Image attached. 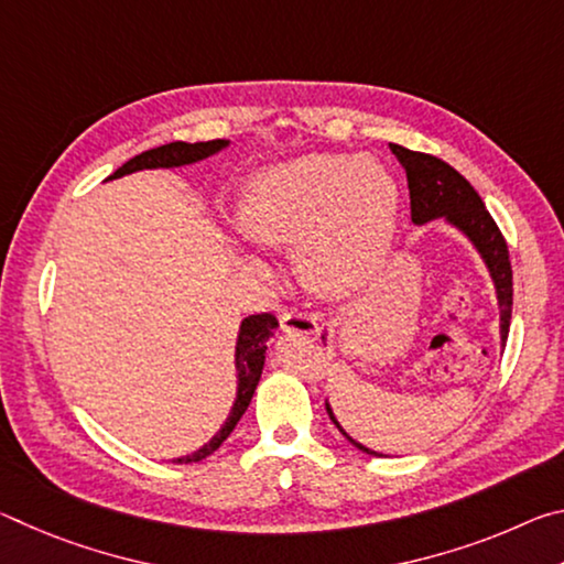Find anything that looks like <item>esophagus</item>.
<instances>
[{
	"label": "esophagus",
	"instance_id": "1",
	"mask_svg": "<svg viewBox=\"0 0 564 564\" xmlns=\"http://www.w3.org/2000/svg\"><path fill=\"white\" fill-rule=\"evenodd\" d=\"M281 328L285 333H303V336H313L318 330V321L311 313H303L299 308H289L281 316Z\"/></svg>",
	"mask_w": 564,
	"mask_h": 564
}]
</instances>
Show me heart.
I'll list each match as a JSON object with an SVG mask.
<instances>
[{"mask_svg": "<svg viewBox=\"0 0 564 564\" xmlns=\"http://www.w3.org/2000/svg\"><path fill=\"white\" fill-rule=\"evenodd\" d=\"M398 204L395 178L380 161L308 154L261 171L246 186L238 224L256 243H295L303 281L346 295L383 265Z\"/></svg>", "mask_w": 564, "mask_h": 564, "instance_id": "obj_1", "label": "heart"}]
</instances>
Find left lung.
Listing matches in <instances>:
<instances>
[{
    "label": "left lung",
    "mask_w": 564,
    "mask_h": 564,
    "mask_svg": "<svg viewBox=\"0 0 564 564\" xmlns=\"http://www.w3.org/2000/svg\"><path fill=\"white\" fill-rule=\"evenodd\" d=\"M390 151H393L395 159L400 161V166L405 169L410 188V216H413V224H425L441 216L447 218V221L460 228V231L470 238L485 263H488L495 289H498L502 321L500 328L505 343L508 340L512 318V265L508 243H505V236L498 224H495V218L490 216L488 208H485L482 198L477 196V191L470 186V181L457 174V171L451 164H445L443 159L423 154V151H410L400 144H390ZM326 410L338 431L346 435L358 451L378 455L352 441V437L343 431L328 403Z\"/></svg>",
    "instance_id": "left-lung-1"
}]
</instances>
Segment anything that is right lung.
<instances>
[{
    "instance_id": "obj_1",
    "label": "right lung",
    "mask_w": 564,
    "mask_h": 564,
    "mask_svg": "<svg viewBox=\"0 0 564 564\" xmlns=\"http://www.w3.org/2000/svg\"><path fill=\"white\" fill-rule=\"evenodd\" d=\"M228 141L224 139H214V141H198V144H184V141H174V144L159 147L144 151V154L129 159L121 169L113 171L109 178H119L123 174H133V171L141 169H171V166H184V164H194V161H202L206 156L221 151ZM275 328H279V321H275L273 313H256V316H248L241 323V333H238V343H236V370H238V398L231 408V415L224 423L221 431H218L212 441H208L202 451L191 453L186 457H176L174 463H198L216 453L221 443L226 441L231 431L236 427L238 420L246 413L248 403H251L253 390L261 380V370H263V360H265V340H269Z\"/></svg>"
}]
</instances>
